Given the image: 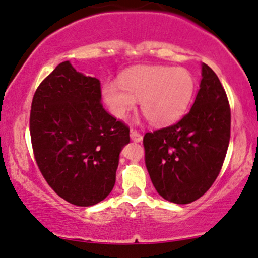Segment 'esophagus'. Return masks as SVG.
Returning a JSON list of instances; mask_svg holds the SVG:
<instances>
[{
    "instance_id": "34e87169",
    "label": "esophagus",
    "mask_w": 258,
    "mask_h": 258,
    "mask_svg": "<svg viewBox=\"0 0 258 258\" xmlns=\"http://www.w3.org/2000/svg\"><path fill=\"white\" fill-rule=\"evenodd\" d=\"M130 139H132L134 143H141V141H143V135H140L138 132H135V130H132V132H130Z\"/></svg>"
}]
</instances>
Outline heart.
<instances>
[{
	"label": "heart",
	"mask_w": 258,
	"mask_h": 258,
	"mask_svg": "<svg viewBox=\"0 0 258 258\" xmlns=\"http://www.w3.org/2000/svg\"><path fill=\"white\" fill-rule=\"evenodd\" d=\"M195 78L183 67L143 66L108 80L102 98L111 114L124 119L140 101L141 111L155 125L173 123L185 113L195 92Z\"/></svg>",
	"instance_id": "1"
}]
</instances>
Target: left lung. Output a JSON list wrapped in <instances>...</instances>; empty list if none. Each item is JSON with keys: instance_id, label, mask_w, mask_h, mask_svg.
Returning <instances> with one entry per match:
<instances>
[{"instance_id": "obj_1", "label": "left lung", "mask_w": 258, "mask_h": 258, "mask_svg": "<svg viewBox=\"0 0 258 258\" xmlns=\"http://www.w3.org/2000/svg\"><path fill=\"white\" fill-rule=\"evenodd\" d=\"M201 83L187 114L146 133L145 163L157 192L185 205L201 198L218 176L230 139V108L218 77L201 64Z\"/></svg>"}]
</instances>
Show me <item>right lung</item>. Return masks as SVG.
Segmentation results:
<instances>
[{"label":"right lung","instance_id":"1","mask_svg":"<svg viewBox=\"0 0 258 258\" xmlns=\"http://www.w3.org/2000/svg\"><path fill=\"white\" fill-rule=\"evenodd\" d=\"M34 155L57 195L75 206L96 205L115 184L129 129L105 111L100 80L62 62L40 84L30 112Z\"/></svg>","mask_w":258,"mask_h":258}]
</instances>
